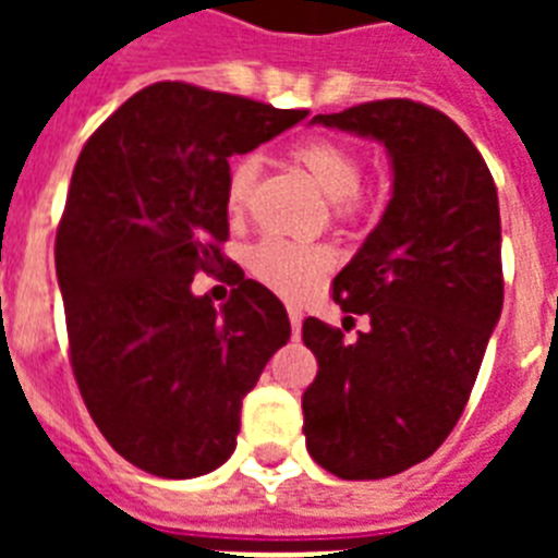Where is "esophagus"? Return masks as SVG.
I'll list each match as a JSON object with an SVG mask.
<instances>
[{"label": "esophagus", "mask_w": 558, "mask_h": 558, "mask_svg": "<svg viewBox=\"0 0 558 558\" xmlns=\"http://www.w3.org/2000/svg\"><path fill=\"white\" fill-rule=\"evenodd\" d=\"M289 324H292V336H301V324H304V313L295 310V306H289Z\"/></svg>", "instance_id": "34e87169"}]
</instances>
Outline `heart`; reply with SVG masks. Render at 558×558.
Segmentation results:
<instances>
[{"label":"heart","mask_w":558,"mask_h":558,"mask_svg":"<svg viewBox=\"0 0 558 558\" xmlns=\"http://www.w3.org/2000/svg\"><path fill=\"white\" fill-rule=\"evenodd\" d=\"M289 156L306 170V177L313 179L327 199L343 202L348 198L344 205H350V196L362 185V161L348 144L336 138H304L289 150ZM254 179H257L254 159H236L228 168L226 208L231 214H240L245 208ZM330 252L322 245L292 243L283 236H266L248 254V269L254 271V278L287 298L306 295L322 280L324 271L330 269Z\"/></svg>","instance_id":"obj_1"}]
</instances>
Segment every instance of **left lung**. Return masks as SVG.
Here are the masks:
<instances>
[{"mask_svg":"<svg viewBox=\"0 0 558 558\" xmlns=\"http://www.w3.org/2000/svg\"><path fill=\"white\" fill-rule=\"evenodd\" d=\"M313 124L376 138L393 170L379 226L332 280L336 304L371 330L344 344L304 322L318 359L301 399L306 449L344 481H379L432 458L466 408L504 306L498 191L440 109L388 98Z\"/></svg>","mask_w":558,"mask_h":558,"instance_id":"8db88e82","label":"left lung"}]
</instances>
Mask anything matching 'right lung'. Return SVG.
<instances>
[{"label": "right lung", "mask_w": 558, "mask_h": 558, "mask_svg": "<svg viewBox=\"0 0 558 558\" xmlns=\"http://www.w3.org/2000/svg\"><path fill=\"white\" fill-rule=\"evenodd\" d=\"M306 116L153 83L92 133L74 165L54 243L72 371L109 446L150 475L222 466L243 397L289 341L283 304L219 245L228 159ZM219 268L238 289L217 311L190 283Z\"/></svg>", "instance_id": "right-lung-1"}]
</instances>
